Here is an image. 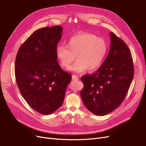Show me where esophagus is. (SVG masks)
Segmentation results:
<instances>
[{
    "instance_id": "obj_1",
    "label": "esophagus",
    "mask_w": 146,
    "mask_h": 146,
    "mask_svg": "<svg viewBox=\"0 0 146 146\" xmlns=\"http://www.w3.org/2000/svg\"><path fill=\"white\" fill-rule=\"evenodd\" d=\"M72 80H79V78L76 75H73L72 76Z\"/></svg>"
}]
</instances>
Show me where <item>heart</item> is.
<instances>
[{"instance_id": "b5f03b06", "label": "heart", "mask_w": 146, "mask_h": 146, "mask_svg": "<svg viewBox=\"0 0 146 146\" xmlns=\"http://www.w3.org/2000/svg\"><path fill=\"white\" fill-rule=\"evenodd\" d=\"M108 50V45L102 37L91 33H79L70 37L66 46L58 45L55 54L60 64L68 68L76 57V61L69 68L75 73H83L87 70L94 72L102 64Z\"/></svg>"}]
</instances>
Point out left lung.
<instances>
[{"label": "left lung", "mask_w": 146, "mask_h": 146, "mask_svg": "<svg viewBox=\"0 0 146 146\" xmlns=\"http://www.w3.org/2000/svg\"><path fill=\"white\" fill-rule=\"evenodd\" d=\"M108 55L97 70L81 78L84 87L80 96L86 109L98 116L121 104L134 77L131 53L124 41L111 32Z\"/></svg>", "instance_id": "obj_1"}]
</instances>
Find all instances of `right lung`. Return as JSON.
I'll list each match as a JSON object with an SVG mask.
<instances>
[{"mask_svg":"<svg viewBox=\"0 0 146 146\" xmlns=\"http://www.w3.org/2000/svg\"><path fill=\"white\" fill-rule=\"evenodd\" d=\"M62 31L60 26L35 31L19 48L15 59V79L23 97L31 108L45 115L61 106L72 80L55 54Z\"/></svg>","mask_w":146,"mask_h":146,"instance_id":"add662e5","label":"right lung"}]
</instances>
